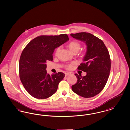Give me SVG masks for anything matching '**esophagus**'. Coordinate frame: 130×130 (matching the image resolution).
Returning a JSON list of instances; mask_svg holds the SVG:
<instances>
[{
	"label": "esophagus",
	"mask_w": 130,
	"mask_h": 130,
	"mask_svg": "<svg viewBox=\"0 0 130 130\" xmlns=\"http://www.w3.org/2000/svg\"><path fill=\"white\" fill-rule=\"evenodd\" d=\"M70 74H71V73H69V72H68V73H65V75L66 76H68V75H70Z\"/></svg>",
	"instance_id": "1"
}]
</instances>
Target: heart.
<instances>
[{
	"label": "heart",
	"instance_id": "1",
	"mask_svg": "<svg viewBox=\"0 0 130 130\" xmlns=\"http://www.w3.org/2000/svg\"><path fill=\"white\" fill-rule=\"evenodd\" d=\"M68 47H69V49L70 50V51L73 53V54L77 53L78 51L81 49V44L80 43V42H79L77 41H73L69 43ZM60 50V47H58L56 50V52H55L56 56L57 55L58 52H59ZM84 54H85V53H83V55H84ZM74 64H75L74 63L69 64L65 66V68L68 70H71L73 68Z\"/></svg>",
	"mask_w": 130,
	"mask_h": 130
}]
</instances>
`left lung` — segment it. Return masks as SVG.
<instances>
[{
  "label": "left lung",
  "mask_w": 130,
  "mask_h": 130,
  "mask_svg": "<svg viewBox=\"0 0 130 130\" xmlns=\"http://www.w3.org/2000/svg\"><path fill=\"white\" fill-rule=\"evenodd\" d=\"M71 36L86 43L87 46L84 62L78 70L87 73L82 76L75 73L77 83L72 86L73 91L84 98L96 96L104 89L109 76L111 59L109 52L104 42L88 32L72 33Z\"/></svg>",
  "instance_id": "left-lung-1"
}]
</instances>
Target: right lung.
Returning <instances> with one entry per match:
<instances>
[{"label":"right lung","mask_w":130,"mask_h":130,"mask_svg":"<svg viewBox=\"0 0 130 130\" xmlns=\"http://www.w3.org/2000/svg\"><path fill=\"white\" fill-rule=\"evenodd\" d=\"M69 40L66 34L42 35L31 40L23 50L19 60V77L24 87L32 97L46 99L57 91L65 74L58 72L50 75L47 73L46 63L53 60L55 49Z\"/></svg>","instance_id":"obj_1"}]
</instances>
